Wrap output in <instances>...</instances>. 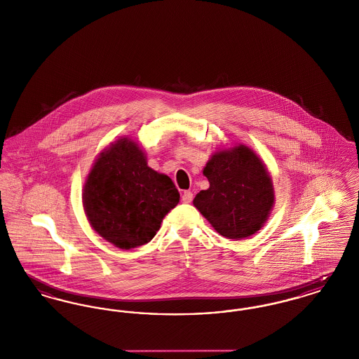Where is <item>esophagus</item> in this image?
<instances>
[{
    "instance_id": "obj_1",
    "label": "esophagus",
    "mask_w": 359,
    "mask_h": 359,
    "mask_svg": "<svg viewBox=\"0 0 359 359\" xmlns=\"http://www.w3.org/2000/svg\"><path fill=\"white\" fill-rule=\"evenodd\" d=\"M182 202L183 203H191L192 202V192L191 191H184L182 195Z\"/></svg>"
}]
</instances>
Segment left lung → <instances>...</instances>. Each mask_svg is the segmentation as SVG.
Instances as JSON below:
<instances>
[{
    "label": "left lung",
    "mask_w": 359,
    "mask_h": 359,
    "mask_svg": "<svg viewBox=\"0 0 359 359\" xmlns=\"http://www.w3.org/2000/svg\"><path fill=\"white\" fill-rule=\"evenodd\" d=\"M203 175L210 187L192 203L217 233L234 241L256 234L274 205L273 182L259 156L245 144L218 149Z\"/></svg>",
    "instance_id": "1"
}]
</instances>
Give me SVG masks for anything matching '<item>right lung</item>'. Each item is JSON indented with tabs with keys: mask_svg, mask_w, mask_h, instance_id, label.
<instances>
[{
	"mask_svg": "<svg viewBox=\"0 0 359 359\" xmlns=\"http://www.w3.org/2000/svg\"><path fill=\"white\" fill-rule=\"evenodd\" d=\"M179 201L171 179L148 167L147 154L130 137H120L103 149L82 189L91 227L125 250L154 238Z\"/></svg>",
	"mask_w": 359,
	"mask_h": 359,
	"instance_id": "right-lung-1",
	"label": "right lung"
}]
</instances>
